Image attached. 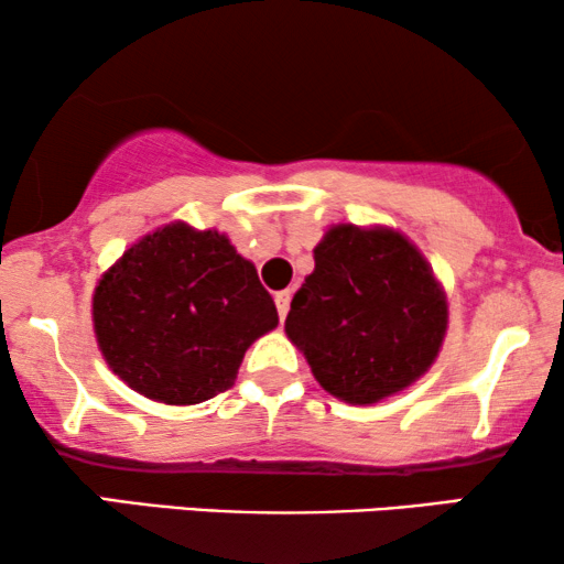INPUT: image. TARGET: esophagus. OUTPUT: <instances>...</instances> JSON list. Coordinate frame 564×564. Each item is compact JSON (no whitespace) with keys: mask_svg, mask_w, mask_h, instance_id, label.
Here are the masks:
<instances>
[{"mask_svg":"<svg viewBox=\"0 0 564 564\" xmlns=\"http://www.w3.org/2000/svg\"><path fill=\"white\" fill-rule=\"evenodd\" d=\"M290 300H292V292H290V290H282V292H276V295H274L276 313H280V318H284V315H288V311H290Z\"/></svg>","mask_w":564,"mask_h":564,"instance_id":"1","label":"esophagus"}]
</instances>
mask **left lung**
<instances>
[{"instance_id":"left-lung-1","label":"left lung","mask_w":564,"mask_h":564,"mask_svg":"<svg viewBox=\"0 0 564 564\" xmlns=\"http://www.w3.org/2000/svg\"><path fill=\"white\" fill-rule=\"evenodd\" d=\"M292 297L284 330L315 380L346 403H377L431 367L446 300L419 249L395 230L336 226Z\"/></svg>"}]
</instances>
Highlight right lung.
Listing matches in <instances>:
<instances>
[{"instance_id": "add662e5", "label": "right lung", "mask_w": 564, "mask_h": 564, "mask_svg": "<svg viewBox=\"0 0 564 564\" xmlns=\"http://www.w3.org/2000/svg\"><path fill=\"white\" fill-rule=\"evenodd\" d=\"M91 315L112 372L166 405L226 392L246 349L280 323L251 261L184 223L130 246L99 280Z\"/></svg>"}]
</instances>
